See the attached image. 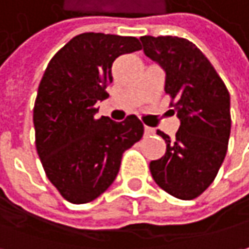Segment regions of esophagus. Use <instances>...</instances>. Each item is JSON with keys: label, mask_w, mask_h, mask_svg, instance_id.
Here are the masks:
<instances>
[{"label": "esophagus", "mask_w": 249, "mask_h": 249, "mask_svg": "<svg viewBox=\"0 0 249 249\" xmlns=\"http://www.w3.org/2000/svg\"><path fill=\"white\" fill-rule=\"evenodd\" d=\"M143 129H145V135H154L155 134L154 128H151V126H148V125H145Z\"/></svg>", "instance_id": "esophagus-1"}]
</instances>
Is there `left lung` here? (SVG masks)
Wrapping results in <instances>:
<instances>
[{
  "label": "left lung",
  "instance_id": "8db88e82",
  "mask_svg": "<svg viewBox=\"0 0 249 249\" xmlns=\"http://www.w3.org/2000/svg\"><path fill=\"white\" fill-rule=\"evenodd\" d=\"M143 52L166 71L165 93L180 118L175 141L162 131L166 152L149 163L156 184L173 197L193 200L215 179L231 131L230 93L197 46L178 36H142Z\"/></svg>",
  "mask_w": 249,
  "mask_h": 249
}]
</instances>
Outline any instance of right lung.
I'll return each mask as SVG.
<instances>
[{"mask_svg": "<svg viewBox=\"0 0 249 249\" xmlns=\"http://www.w3.org/2000/svg\"><path fill=\"white\" fill-rule=\"evenodd\" d=\"M142 49L134 36L86 32L70 39L45 70L34 107L35 143L45 173L73 204L93 201L115 180L123 154L143 135L135 115L123 123L95 118L111 66Z\"/></svg>", "mask_w": 249, "mask_h": 249, "instance_id": "1", "label": "right lung"}]
</instances>
